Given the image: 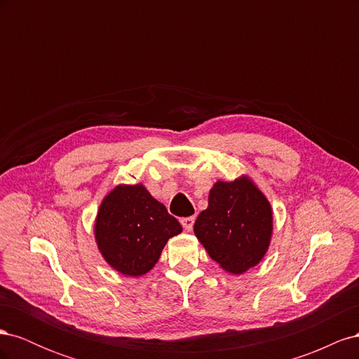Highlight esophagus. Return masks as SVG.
<instances>
[{
	"label": "esophagus",
	"mask_w": 359,
	"mask_h": 359,
	"mask_svg": "<svg viewBox=\"0 0 359 359\" xmlns=\"http://www.w3.org/2000/svg\"><path fill=\"white\" fill-rule=\"evenodd\" d=\"M181 224L184 227V231L190 232L193 229V224H194V217H184V219H181Z\"/></svg>",
	"instance_id": "1"
}]
</instances>
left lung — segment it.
I'll return each mask as SVG.
<instances>
[{"instance_id": "obj_1", "label": "left lung", "mask_w": 359, "mask_h": 359, "mask_svg": "<svg viewBox=\"0 0 359 359\" xmlns=\"http://www.w3.org/2000/svg\"><path fill=\"white\" fill-rule=\"evenodd\" d=\"M194 235L224 271L243 274L266 253L273 235V210L250 178L217 181L210 191L208 208L194 223Z\"/></svg>"}]
</instances>
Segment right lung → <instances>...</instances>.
Instances as JSON below:
<instances>
[{
    "label": "right lung",
    "instance_id": "right-lung-1",
    "mask_svg": "<svg viewBox=\"0 0 359 359\" xmlns=\"http://www.w3.org/2000/svg\"><path fill=\"white\" fill-rule=\"evenodd\" d=\"M182 227L142 186H116L103 199L94 235L102 256L118 273L140 277L153 269L163 247Z\"/></svg>",
    "mask_w": 359,
    "mask_h": 359
}]
</instances>
